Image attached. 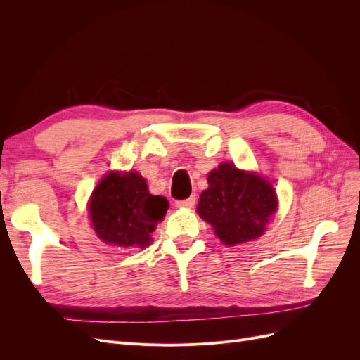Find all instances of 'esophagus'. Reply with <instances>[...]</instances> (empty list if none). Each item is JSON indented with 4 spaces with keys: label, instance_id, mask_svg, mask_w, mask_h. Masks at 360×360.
Masks as SVG:
<instances>
[{
    "label": "esophagus",
    "instance_id": "esophagus-1",
    "mask_svg": "<svg viewBox=\"0 0 360 360\" xmlns=\"http://www.w3.org/2000/svg\"><path fill=\"white\" fill-rule=\"evenodd\" d=\"M197 202V197L192 195L188 200H181V201H176V207H180V209H192V207Z\"/></svg>",
    "mask_w": 360,
    "mask_h": 360
}]
</instances>
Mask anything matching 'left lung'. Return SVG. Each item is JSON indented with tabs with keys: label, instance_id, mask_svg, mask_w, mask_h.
<instances>
[{
	"label": "left lung",
	"instance_id": "1",
	"mask_svg": "<svg viewBox=\"0 0 360 360\" xmlns=\"http://www.w3.org/2000/svg\"><path fill=\"white\" fill-rule=\"evenodd\" d=\"M209 188L200 195L197 212L210 224L226 246L259 237L278 209L276 192L270 181L255 172L221 163L209 172Z\"/></svg>",
	"mask_w": 360,
	"mask_h": 360
}]
</instances>
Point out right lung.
<instances>
[{"label":"right lung","mask_w":360,"mask_h":360,"mask_svg":"<svg viewBox=\"0 0 360 360\" xmlns=\"http://www.w3.org/2000/svg\"><path fill=\"white\" fill-rule=\"evenodd\" d=\"M168 205L165 197L148 192L146 179L136 171H112L94 188L89 213L97 237L106 245L146 248Z\"/></svg>","instance_id":"right-lung-1"}]
</instances>
